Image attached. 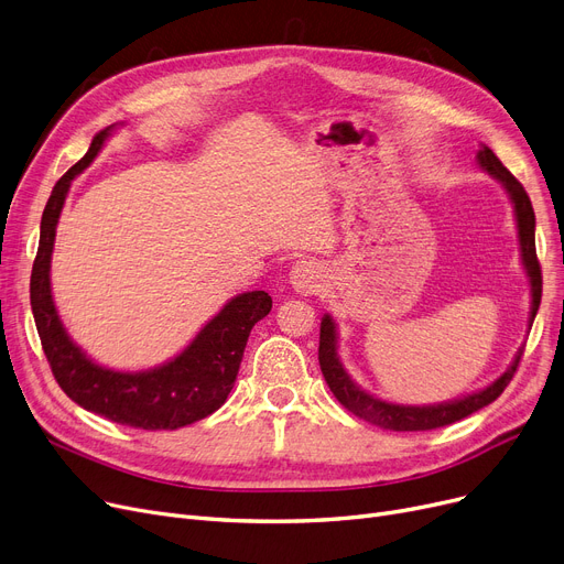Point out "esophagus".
I'll list each match as a JSON object with an SVG mask.
<instances>
[{"mask_svg": "<svg viewBox=\"0 0 564 564\" xmlns=\"http://www.w3.org/2000/svg\"><path fill=\"white\" fill-rule=\"evenodd\" d=\"M290 283L297 292H304V295H315L317 290L323 288V269L313 260H302L290 272Z\"/></svg>", "mask_w": 564, "mask_h": 564, "instance_id": "1", "label": "esophagus"}]
</instances>
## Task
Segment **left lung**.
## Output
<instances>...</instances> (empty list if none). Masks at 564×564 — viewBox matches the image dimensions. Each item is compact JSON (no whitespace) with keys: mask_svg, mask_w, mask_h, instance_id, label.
Wrapping results in <instances>:
<instances>
[{"mask_svg":"<svg viewBox=\"0 0 564 564\" xmlns=\"http://www.w3.org/2000/svg\"><path fill=\"white\" fill-rule=\"evenodd\" d=\"M477 163L481 170H486L488 175L496 177L513 205V216H517V228H519V243H521V260L525 267V274L530 279V295H532V304H530V327L536 311H540V302H542V267L540 260H536V251H534V209L532 203L528 198L525 188L521 186V182L513 177L509 170L502 165V161L488 150L486 144H481V150L477 152ZM523 348H519L517 357L509 364V369L494 380L488 387L473 391L468 397H460L454 401H445V403H435V405H401V403H389L382 401L369 391L361 389L350 376L348 371L343 369V364L338 359V334H336V323L334 317L327 313L321 323V348H317V359H321V369L323 376L332 389V394L338 399V403L343 408H348L357 417L371 422L380 429H389V431H431V429H440L454 424L468 414L481 410L484 405L494 403L505 387L509 384V380L513 378L519 369Z\"/></svg>","mask_w":564,"mask_h":564,"instance_id":"1","label":"left lung"}]
</instances>
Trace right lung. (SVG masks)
<instances>
[{"label": "right lung", "mask_w": 564, "mask_h": 564, "mask_svg": "<svg viewBox=\"0 0 564 564\" xmlns=\"http://www.w3.org/2000/svg\"><path fill=\"white\" fill-rule=\"evenodd\" d=\"M112 131L115 124L94 135L87 154L55 184L47 198L30 281L32 313L53 376L70 401L117 424L144 431H175L205 420L226 403L249 334L272 311V297L264 290L241 292L195 334L175 359L150 371L127 373L106 369L70 340L51 288L55 230L70 182L104 150Z\"/></svg>", "instance_id": "right-lung-1"}]
</instances>
